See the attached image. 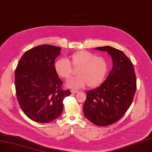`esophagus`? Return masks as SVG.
<instances>
[{
  "label": "esophagus",
  "mask_w": 152,
  "mask_h": 152,
  "mask_svg": "<svg viewBox=\"0 0 152 152\" xmlns=\"http://www.w3.org/2000/svg\"><path fill=\"white\" fill-rule=\"evenodd\" d=\"M71 93H73V94H75L78 93V91H76V90H71Z\"/></svg>",
  "instance_id": "34e87169"
}]
</instances>
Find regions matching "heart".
I'll return each mask as SVG.
<instances>
[{
    "mask_svg": "<svg viewBox=\"0 0 152 152\" xmlns=\"http://www.w3.org/2000/svg\"><path fill=\"white\" fill-rule=\"evenodd\" d=\"M69 62L65 59L56 60L54 69L57 75L64 79H69L77 69L75 78L67 83L69 88H81L85 85L90 88L99 86L104 80L109 70V63L102 57L85 50L74 52L69 58Z\"/></svg>",
    "mask_w": 152,
    "mask_h": 152,
    "instance_id": "heart-1",
    "label": "heart"
}]
</instances>
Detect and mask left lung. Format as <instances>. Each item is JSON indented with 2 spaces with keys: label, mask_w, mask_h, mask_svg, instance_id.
Masks as SVG:
<instances>
[{
  "label": "left lung",
  "mask_w": 152,
  "mask_h": 152,
  "mask_svg": "<svg viewBox=\"0 0 152 152\" xmlns=\"http://www.w3.org/2000/svg\"><path fill=\"white\" fill-rule=\"evenodd\" d=\"M95 49L110 54L113 67L100 86L86 93L83 113L95 125L107 126L118 121L131 105L136 77L132 62L122 51L110 46Z\"/></svg>",
  "instance_id": "obj_1"
}]
</instances>
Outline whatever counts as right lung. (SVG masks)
<instances>
[{"label": "right lung", "mask_w": 152, "mask_h": 152, "mask_svg": "<svg viewBox=\"0 0 152 152\" xmlns=\"http://www.w3.org/2000/svg\"><path fill=\"white\" fill-rule=\"evenodd\" d=\"M61 49L50 45L32 48L21 58L15 73L17 100L26 115L42 123H50L61 115L63 100L71 94L62 90V80L54 69Z\"/></svg>", "instance_id": "1"}]
</instances>
